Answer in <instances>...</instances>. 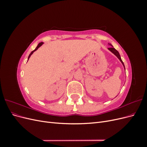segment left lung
I'll return each mask as SVG.
<instances>
[{"label": "left lung", "mask_w": 147, "mask_h": 147, "mask_svg": "<svg viewBox=\"0 0 147 147\" xmlns=\"http://www.w3.org/2000/svg\"><path fill=\"white\" fill-rule=\"evenodd\" d=\"M109 45H110V46H112V47H110V48H109L108 49H109V50L111 51V52H112V53H113V54L115 55V56H116L117 57H118V58L119 59V61H121V63H122V64L123 65V66H124V63H123V62L122 61V60H121V56H120V55H119V52L116 50V49H115V48H114L113 47V46L112 45H111V44L110 43H109ZM124 69H125V67H124Z\"/></svg>", "instance_id": "obj_1"}]
</instances>
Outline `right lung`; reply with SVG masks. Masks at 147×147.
<instances>
[{
	"label": "right lung",
	"mask_w": 147,
	"mask_h": 147,
	"mask_svg": "<svg viewBox=\"0 0 147 147\" xmlns=\"http://www.w3.org/2000/svg\"><path fill=\"white\" fill-rule=\"evenodd\" d=\"M43 42H40V43H38V45H37V47H36V48H35L34 51H32V52H31V53H30V55H29V57H28V60H29V57H30V56L33 54V53H34L35 51H36L40 47H41V46L43 45Z\"/></svg>",
	"instance_id": "1"
}]
</instances>
